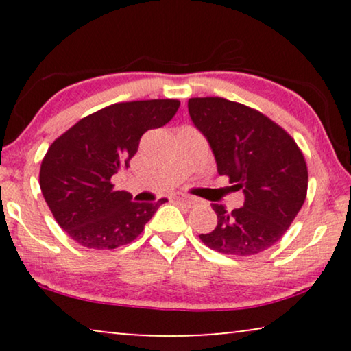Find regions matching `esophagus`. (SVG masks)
<instances>
[{
    "label": "esophagus",
    "instance_id": "esophagus-1",
    "mask_svg": "<svg viewBox=\"0 0 351 351\" xmlns=\"http://www.w3.org/2000/svg\"><path fill=\"white\" fill-rule=\"evenodd\" d=\"M171 199L176 201V203H184L186 208H191V206H195L196 203L195 198H191V196H186V195H180V193L174 195Z\"/></svg>",
    "mask_w": 351,
    "mask_h": 351
}]
</instances>
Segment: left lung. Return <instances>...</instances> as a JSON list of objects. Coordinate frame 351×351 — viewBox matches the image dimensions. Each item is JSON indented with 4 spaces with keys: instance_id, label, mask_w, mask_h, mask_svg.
I'll use <instances>...</instances> for the list:
<instances>
[{
    "instance_id": "left-lung-1",
    "label": "left lung",
    "mask_w": 351,
    "mask_h": 351,
    "mask_svg": "<svg viewBox=\"0 0 351 351\" xmlns=\"http://www.w3.org/2000/svg\"><path fill=\"white\" fill-rule=\"evenodd\" d=\"M195 128L208 141L220 176L243 190V208L213 204L217 225L199 239L228 256H254L281 239L304 206L305 158L289 134L246 105L222 97L189 100Z\"/></svg>"
}]
</instances>
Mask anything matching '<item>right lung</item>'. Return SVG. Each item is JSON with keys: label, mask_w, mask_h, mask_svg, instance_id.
I'll use <instances>...</instances> for the list:
<instances>
[{"label": "right lung", "mask_w": 351, "mask_h": 351, "mask_svg": "<svg viewBox=\"0 0 351 351\" xmlns=\"http://www.w3.org/2000/svg\"><path fill=\"white\" fill-rule=\"evenodd\" d=\"M179 100L113 104L80 119L52 142L41 162L40 186L66 234L89 249H114L134 241L166 198L136 203L113 190L112 176L128 169L148 129L165 126Z\"/></svg>", "instance_id": "right-lung-1"}]
</instances>
